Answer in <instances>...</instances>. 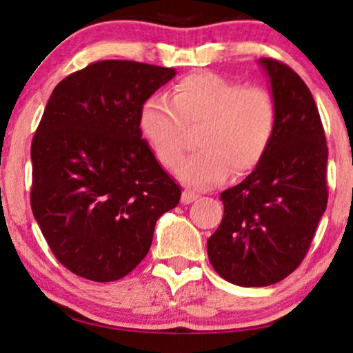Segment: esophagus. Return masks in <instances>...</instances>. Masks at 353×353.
Masks as SVG:
<instances>
[{"label": "esophagus", "instance_id": "1", "mask_svg": "<svg viewBox=\"0 0 353 353\" xmlns=\"http://www.w3.org/2000/svg\"><path fill=\"white\" fill-rule=\"evenodd\" d=\"M197 196L196 192H192V191H183V194H181V202L183 204H191V202H194L196 199H197Z\"/></svg>", "mask_w": 353, "mask_h": 353}]
</instances>
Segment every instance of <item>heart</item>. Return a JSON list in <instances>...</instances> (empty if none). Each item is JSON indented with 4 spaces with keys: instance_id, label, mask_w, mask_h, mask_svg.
<instances>
[{
    "instance_id": "heart-1",
    "label": "heart",
    "mask_w": 353,
    "mask_h": 353,
    "mask_svg": "<svg viewBox=\"0 0 353 353\" xmlns=\"http://www.w3.org/2000/svg\"><path fill=\"white\" fill-rule=\"evenodd\" d=\"M139 130L159 162L175 168L190 141L188 130H199L201 151L178 167L186 185L210 188L245 175L263 162L278 128L273 94L262 86H243L212 72L183 77L170 101L151 96L139 110Z\"/></svg>"
}]
</instances>
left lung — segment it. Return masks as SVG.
Here are the masks:
<instances>
[{"label": "left lung", "mask_w": 353, "mask_h": 353, "mask_svg": "<svg viewBox=\"0 0 353 353\" xmlns=\"http://www.w3.org/2000/svg\"><path fill=\"white\" fill-rule=\"evenodd\" d=\"M278 108V128L263 162L221 192L225 214L207 241L215 272L243 288L289 276L308 252L327 204V146L315 99L291 67L259 61Z\"/></svg>", "instance_id": "obj_1"}]
</instances>
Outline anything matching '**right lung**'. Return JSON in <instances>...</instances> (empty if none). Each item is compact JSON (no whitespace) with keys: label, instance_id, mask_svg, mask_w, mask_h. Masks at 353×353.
<instances>
[{"label":"right lung","instance_id":"add662e5","mask_svg":"<svg viewBox=\"0 0 353 353\" xmlns=\"http://www.w3.org/2000/svg\"><path fill=\"white\" fill-rule=\"evenodd\" d=\"M175 69L99 61L59 81L32 141L30 204L56 259L98 283L146 257L181 190L139 130L144 101Z\"/></svg>","mask_w":353,"mask_h":353}]
</instances>
